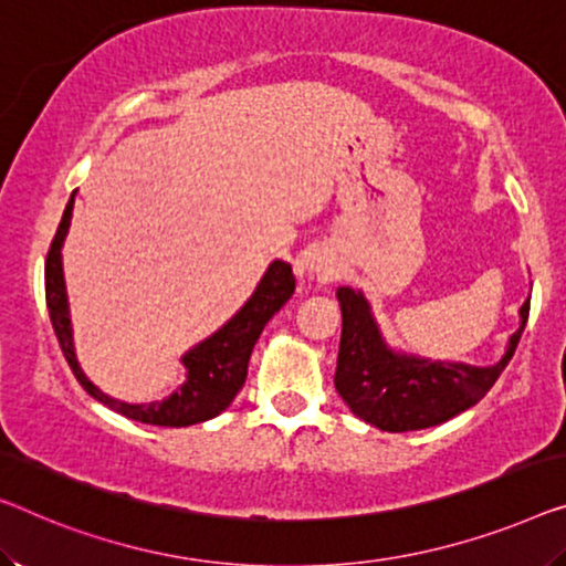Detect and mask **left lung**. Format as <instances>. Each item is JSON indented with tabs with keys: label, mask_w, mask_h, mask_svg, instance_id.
<instances>
[{
	"label": "left lung",
	"mask_w": 566,
	"mask_h": 566,
	"mask_svg": "<svg viewBox=\"0 0 566 566\" xmlns=\"http://www.w3.org/2000/svg\"><path fill=\"white\" fill-rule=\"evenodd\" d=\"M343 310L340 350L335 389L350 411L384 432H411L437 427L483 399L499 381L528 319V300L521 307V327L511 335L509 350L495 366L444 364L396 356L386 348L370 317L364 294L348 286L337 290Z\"/></svg>",
	"instance_id": "1"
}]
</instances>
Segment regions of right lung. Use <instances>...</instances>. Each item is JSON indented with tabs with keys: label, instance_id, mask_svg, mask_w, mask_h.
Returning a JSON list of instances; mask_svg holds the SVG:
<instances>
[{
	"label": "right lung",
	"instance_id": "right-lung-1",
	"mask_svg": "<svg viewBox=\"0 0 566 566\" xmlns=\"http://www.w3.org/2000/svg\"><path fill=\"white\" fill-rule=\"evenodd\" d=\"M73 198L75 192L71 200H67L61 226H57L45 259V300L50 323H53L57 343H61V350L67 366L73 370V376L78 378V384L94 396L96 401L106 403L108 409L119 411L126 419L142 421V424L190 427L198 424V421L221 415V411L235 399V394L241 391L243 381H247L251 350H254L264 325L294 294L292 266L284 264V261H274V264L266 269L264 280L259 282L256 292L251 294V300L239 310V315H233V319H229L221 331L196 345V348L182 358L185 368H188V381H185L172 396H167L165 401L151 403L116 401L112 396L101 394L96 386L88 381L86 374H83L78 366V360H75L73 350L71 315H67V297L61 264V247L67 233V226H71Z\"/></svg>",
	"mask_w": 566,
	"mask_h": 566
}]
</instances>
